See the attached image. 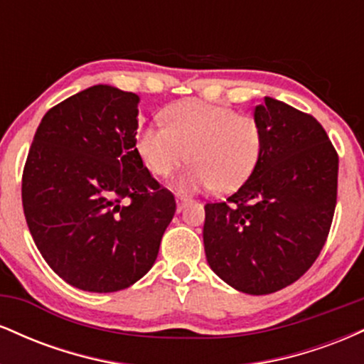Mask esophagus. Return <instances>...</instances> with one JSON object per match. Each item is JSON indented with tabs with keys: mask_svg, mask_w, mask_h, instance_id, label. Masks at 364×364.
Here are the masks:
<instances>
[{
	"mask_svg": "<svg viewBox=\"0 0 364 364\" xmlns=\"http://www.w3.org/2000/svg\"><path fill=\"white\" fill-rule=\"evenodd\" d=\"M190 203H191V200L186 198V196H178V198H176V208H178V212H181L183 208H185L186 205H190Z\"/></svg>",
	"mask_w": 364,
	"mask_h": 364,
	"instance_id": "obj_1",
	"label": "esophagus"
}]
</instances>
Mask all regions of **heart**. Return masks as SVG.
<instances>
[{
  "instance_id": "heart-1",
  "label": "heart",
  "mask_w": 364,
  "mask_h": 364,
  "mask_svg": "<svg viewBox=\"0 0 364 364\" xmlns=\"http://www.w3.org/2000/svg\"><path fill=\"white\" fill-rule=\"evenodd\" d=\"M164 124L140 128L135 149L154 176H169L183 162L191 166L178 178V191H235L260 161L263 132L253 116L202 101L173 104Z\"/></svg>"
}]
</instances>
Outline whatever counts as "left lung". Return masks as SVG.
Wrapping results in <instances>:
<instances>
[{"label":"left lung","instance_id":"8db88e82","mask_svg":"<svg viewBox=\"0 0 364 364\" xmlns=\"http://www.w3.org/2000/svg\"><path fill=\"white\" fill-rule=\"evenodd\" d=\"M263 132L260 161L225 202L207 203L208 265L246 294H270L316 260L333 219L339 157L321 124L263 97L253 111Z\"/></svg>","mask_w":364,"mask_h":364}]
</instances>
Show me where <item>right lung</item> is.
I'll return each instance as SVG.
<instances>
[{
  "mask_svg": "<svg viewBox=\"0 0 364 364\" xmlns=\"http://www.w3.org/2000/svg\"><path fill=\"white\" fill-rule=\"evenodd\" d=\"M139 101L89 87L46 112L28 150V231L48 265L82 291L114 292L144 277L176 212L136 154Z\"/></svg>",
  "mask_w": 364,
  "mask_h": 364,
  "instance_id": "1",
  "label": "right lung"
}]
</instances>
